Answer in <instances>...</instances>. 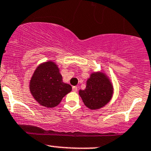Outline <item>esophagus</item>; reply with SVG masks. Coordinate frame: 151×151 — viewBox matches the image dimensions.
Returning a JSON list of instances; mask_svg holds the SVG:
<instances>
[{
    "mask_svg": "<svg viewBox=\"0 0 151 151\" xmlns=\"http://www.w3.org/2000/svg\"><path fill=\"white\" fill-rule=\"evenodd\" d=\"M72 90L74 91V92H77L78 88H77V87H76V86H74V87H72Z\"/></svg>",
    "mask_w": 151,
    "mask_h": 151,
    "instance_id": "1",
    "label": "esophagus"
}]
</instances>
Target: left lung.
Here are the masks:
<instances>
[{"label":"left lung","instance_id":"obj_1","mask_svg":"<svg viewBox=\"0 0 151 151\" xmlns=\"http://www.w3.org/2000/svg\"><path fill=\"white\" fill-rule=\"evenodd\" d=\"M112 85L105 74L102 72L92 73L87 79L86 89H80L79 95L84 104L91 110L104 107L112 98Z\"/></svg>","mask_w":151,"mask_h":151}]
</instances>
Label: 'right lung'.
I'll return each mask as SVG.
<instances>
[{
  "label": "right lung",
  "mask_w": 151,
  "mask_h": 151,
  "mask_svg": "<svg viewBox=\"0 0 151 151\" xmlns=\"http://www.w3.org/2000/svg\"><path fill=\"white\" fill-rule=\"evenodd\" d=\"M29 86L34 99L48 108L57 106L63 97L72 91L71 85L62 82L59 68L51 61L43 63L36 68Z\"/></svg>",
  "instance_id": "obj_1"
}]
</instances>
